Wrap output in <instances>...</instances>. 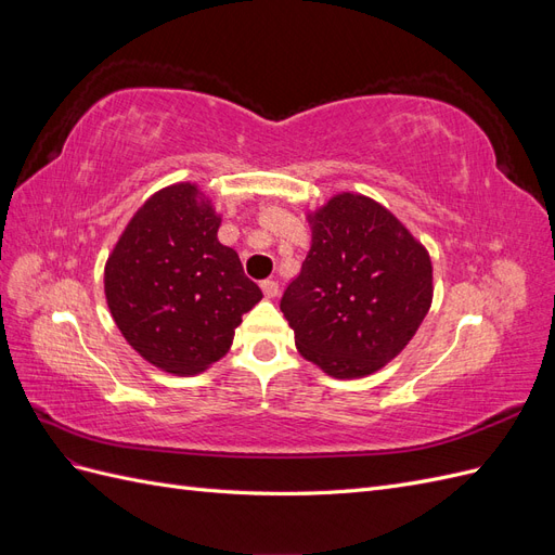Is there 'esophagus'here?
<instances>
[{
	"label": "esophagus",
	"mask_w": 555,
	"mask_h": 555,
	"mask_svg": "<svg viewBox=\"0 0 555 555\" xmlns=\"http://www.w3.org/2000/svg\"><path fill=\"white\" fill-rule=\"evenodd\" d=\"M261 292L266 298H275L280 294V284L275 280H263L261 282Z\"/></svg>",
	"instance_id": "34e87169"
}]
</instances>
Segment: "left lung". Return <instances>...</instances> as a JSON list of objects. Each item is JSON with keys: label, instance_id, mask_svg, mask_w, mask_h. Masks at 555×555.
Masks as SVG:
<instances>
[{"label": "left lung", "instance_id": "1", "mask_svg": "<svg viewBox=\"0 0 555 555\" xmlns=\"http://www.w3.org/2000/svg\"><path fill=\"white\" fill-rule=\"evenodd\" d=\"M310 251L280 310L300 357L328 377H367L393 361L433 304L426 245L375 198L340 192L306 212Z\"/></svg>", "mask_w": 555, "mask_h": 555}]
</instances>
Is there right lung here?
Masks as SVG:
<instances>
[{
	"label": "right lung",
	"mask_w": 555,
	"mask_h": 555,
	"mask_svg": "<svg viewBox=\"0 0 555 555\" xmlns=\"http://www.w3.org/2000/svg\"><path fill=\"white\" fill-rule=\"evenodd\" d=\"M220 224L222 215L196 182H176L133 212L106 259L113 322L164 373L208 371L263 298L238 251L217 241Z\"/></svg>",
	"instance_id": "obj_1"
}]
</instances>
